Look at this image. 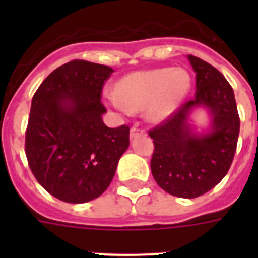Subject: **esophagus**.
<instances>
[{
  "mask_svg": "<svg viewBox=\"0 0 258 258\" xmlns=\"http://www.w3.org/2000/svg\"><path fill=\"white\" fill-rule=\"evenodd\" d=\"M143 137V135H146V130L145 128H141V127H133L131 128V131H130V137L131 138H137V137Z\"/></svg>",
  "mask_w": 258,
  "mask_h": 258,
  "instance_id": "1",
  "label": "esophagus"
}]
</instances>
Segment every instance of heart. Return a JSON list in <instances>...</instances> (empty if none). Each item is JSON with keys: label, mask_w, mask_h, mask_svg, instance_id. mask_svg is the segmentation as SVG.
Masks as SVG:
<instances>
[{"label": "heart", "mask_w": 258, "mask_h": 258, "mask_svg": "<svg viewBox=\"0 0 258 258\" xmlns=\"http://www.w3.org/2000/svg\"><path fill=\"white\" fill-rule=\"evenodd\" d=\"M191 88V78L186 70L158 68L135 72L121 79L116 91H107L105 99L121 113L145 108L146 117L162 121L175 111Z\"/></svg>", "instance_id": "obj_1"}]
</instances>
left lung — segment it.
I'll return each mask as SVG.
<instances>
[{
	"label": "left lung",
	"instance_id": "1",
	"mask_svg": "<svg viewBox=\"0 0 258 258\" xmlns=\"http://www.w3.org/2000/svg\"><path fill=\"white\" fill-rule=\"evenodd\" d=\"M188 60L196 71V96L149 131L154 143V179L180 198H196L220 183L232 166L240 134L232 86L209 62L191 54ZM201 104L212 111L213 131L198 137L187 125V116L192 106Z\"/></svg>",
	"mask_w": 258,
	"mask_h": 258
}]
</instances>
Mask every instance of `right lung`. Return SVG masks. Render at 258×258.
<instances>
[{
	"mask_svg": "<svg viewBox=\"0 0 258 258\" xmlns=\"http://www.w3.org/2000/svg\"><path fill=\"white\" fill-rule=\"evenodd\" d=\"M108 66L72 60L40 84L25 131L28 165L57 200L84 204L101 196L130 145V127L109 128L101 115Z\"/></svg>",
	"mask_w": 258,
	"mask_h": 258,
	"instance_id": "1",
	"label": "right lung"
}]
</instances>
